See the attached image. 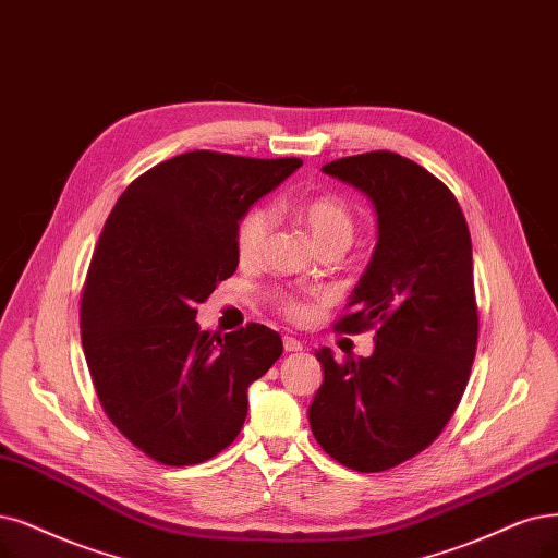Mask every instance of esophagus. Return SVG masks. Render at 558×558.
<instances>
[{"label":"esophagus","instance_id":"34e87169","mask_svg":"<svg viewBox=\"0 0 558 558\" xmlns=\"http://www.w3.org/2000/svg\"><path fill=\"white\" fill-rule=\"evenodd\" d=\"M282 347H284V352H301V349H303V344L296 338H290V336L282 338Z\"/></svg>","mask_w":558,"mask_h":558}]
</instances>
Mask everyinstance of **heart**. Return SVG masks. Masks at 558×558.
Returning <instances> with one entry per match:
<instances>
[{"label":"heart","mask_w":558,"mask_h":558,"mask_svg":"<svg viewBox=\"0 0 558 558\" xmlns=\"http://www.w3.org/2000/svg\"><path fill=\"white\" fill-rule=\"evenodd\" d=\"M296 218L307 227L324 253H340L356 236V214L342 197L315 195L296 204ZM274 230V214L268 206H251L234 227V251L241 264H255L264 257ZM276 311L290 322L305 319L311 305L296 292L274 290L268 294Z\"/></svg>","instance_id":"b5f03b06"}]
</instances>
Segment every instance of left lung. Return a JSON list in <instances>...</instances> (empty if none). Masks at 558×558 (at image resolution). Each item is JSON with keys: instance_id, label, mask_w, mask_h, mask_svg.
Instances as JSON below:
<instances>
[{"instance_id": "8db88e82", "label": "left lung", "mask_w": 558, "mask_h": 558, "mask_svg": "<svg viewBox=\"0 0 558 558\" xmlns=\"http://www.w3.org/2000/svg\"><path fill=\"white\" fill-rule=\"evenodd\" d=\"M373 199L379 241L336 331L375 328L369 359L317 349L324 381L307 409L340 464L393 469L435 441L464 396L478 347L471 236L448 185L393 151L324 165Z\"/></svg>"}]
</instances>
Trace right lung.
<instances>
[{
    "mask_svg": "<svg viewBox=\"0 0 558 558\" xmlns=\"http://www.w3.org/2000/svg\"><path fill=\"white\" fill-rule=\"evenodd\" d=\"M301 158L189 151L117 199L80 299V336L102 411L144 456L191 466L230 446L245 390L282 354L264 324L199 331L197 303L236 271L234 227Z\"/></svg>",
    "mask_w": 558,
    "mask_h": 558,
    "instance_id": "1",
    "label": "right lung"
}]
</instances>
